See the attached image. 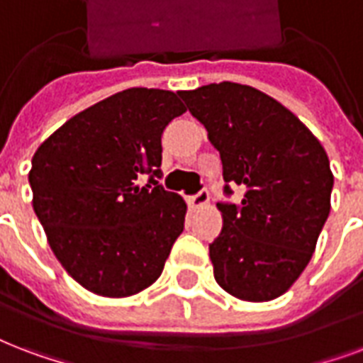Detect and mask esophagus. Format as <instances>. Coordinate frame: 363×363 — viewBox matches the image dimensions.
Masks as SVG:
<instances>
[{"mask_svg":"<svg viewBox=\"0 0 363 363\" xmlns=\"http://www.w3.org/2000/svg\"><path fill=\"white\" fill-rule=\"evenodd\" d=\"M188 203L192 209H200V207H206L209 203V192L207 190H200L196 196H190L188 198Z\"/></svg>","mask_w":363,"mask_h":363,"instance_id":"1","label":"esophagus"}]
</instances>
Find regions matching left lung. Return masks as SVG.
<instances>
[{
  "mask_svg": "<svg viewBox=\"0 0 363 363\" xmlns=\"http://www.w3.org/2000/svg\"><path fill=\"white\" fill-rule=\"evenodd\" d=\"M179 95L220 154L225 192L245 188L242 203H217L215 280L249 303L280 297L306 268L328 220V154L297 116L255 87L223 82Z\"/></svg>",
  "mask_w": 363,
  "mask_h": 363,
  "instance_id": "obj_1",
  "label": "left lung"
}]
</instances>
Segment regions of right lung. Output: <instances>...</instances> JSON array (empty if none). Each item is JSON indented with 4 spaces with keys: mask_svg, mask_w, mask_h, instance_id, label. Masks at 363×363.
<instances>
[{
    "mask_svg": "<svg viewBox=\"0 0 363 363\" xmlns=\"http://www.w3.org/2000/svg\"><path fill=\"white\" fill-rule=\"evenodd\" d=\"M186 112L173 91L131 87L60 125L32 157V206L52 253L101 297L137 295L160 278L186 203L163 190L162 135ZM143 172L151 181L140 187Z\"/></svg>",
    "mask_w": 363,
    "mask_h": 363,
    "instance_id": "add662e5",
    "label": "right lung"
}]
</instances>
